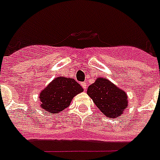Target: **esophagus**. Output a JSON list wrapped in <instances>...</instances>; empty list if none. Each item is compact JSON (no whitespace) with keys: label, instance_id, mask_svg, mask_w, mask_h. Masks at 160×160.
<instances>
[{"label":"esophagus","instance_id":"34e87169","mask_svg":"<svg viewBox=\"0 0 160 160\" xmlns=\"http://www.w3.org/2000/svg\"><path fill=\"white\" fill-rule=\"evenodd\" d=\"M80 85H81V86L83 87L84 89L86 90V88H87V83L86 82H82V83H80Z\"/></svg>","mask_w":160,"mask_h":160}]
</instances>
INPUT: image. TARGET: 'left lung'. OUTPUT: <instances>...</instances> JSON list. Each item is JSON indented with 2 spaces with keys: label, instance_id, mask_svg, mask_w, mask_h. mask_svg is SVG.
Segmentation results:
<instances>
[{
  "label": "left lung",
  "instance_id": "obj_1",
  "mask_svg": "<svg viewBox=\"0 0 160 160\" xmlns=\"http://www.w3.org/2000/svg\"><path fill=\"white\" fill-rule=\"evenodd\" d=\"M87 94L108 118L120 116L128 106L126 93L106 78H98L89 86Z\"/></svg>",
  "mask_w": 160,
  "mask_h": 160
}]
</instances>
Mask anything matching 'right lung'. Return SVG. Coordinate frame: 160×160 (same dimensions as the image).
<instances>
[{
	"label": "right lung",
	"instance_id": "right-lung-1",
	"mask_svg": "<svg viewBox=\"0 0 160 160\" xmlns=\"http://www.w3.org/2000/svg\"><path fill=\"white\" fill-rule=\"evenodd\" d=\"M82 92L83 88L74 79L59 76L41 92V107L49 114H57L68 108L74 96Z\"/></svg>",
	"mask_w": 160,
	"mask_h": 160
}]
</instances>
